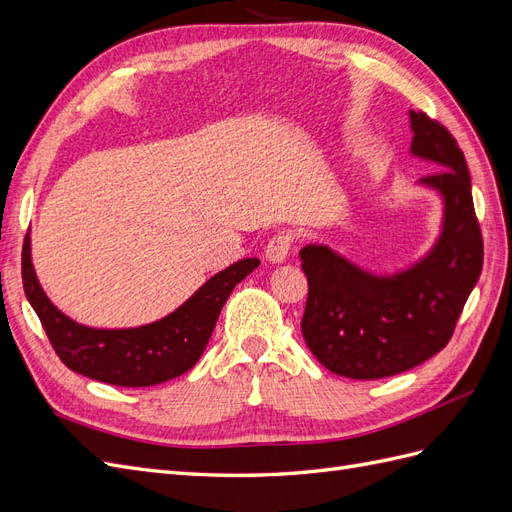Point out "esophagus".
<instances>
[{
    "label": "esophagus",
    "instance_id": "esophagus-1",
    "mask_svg": "<svg viewBox=\"0 0 512 512\" xmlns=\"http://www.w3.org/2000/svg\"><path fill=\"white\" fill-rule=\"evenodd\" d=\"M290 245H292L290 232H277V235L271 237L265 247V258L269 262H273V265H280V262H284L288 258Z\"/></svg>",
    "mask_w": 512,
    "mask_h": 512
}]
</instances>
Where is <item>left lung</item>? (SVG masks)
<instances>
[{"mask_svg": "<svg viewBox=\"0 0 512 512\" xmlns=\"http://www.w3.org/2000/svg\"><path fill=\"white\" fill-rule=\"evenodd\" d=\"M410 126V153L438 168L418 183L444 203L442 232L427 256L404 271L376 275L327 245L299 252L309 286L301 320L305 344L344 378L395 376L438 354L483 271V237L463 151L425 113L410 111Z\"/></svg>", "mask_w": 512, "mask_h": 512, "instance_id": "left-lung-1", "label": "left lung"}]
</instances>
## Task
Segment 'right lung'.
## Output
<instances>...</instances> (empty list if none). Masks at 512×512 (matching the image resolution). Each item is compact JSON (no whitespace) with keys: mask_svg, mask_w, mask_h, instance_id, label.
I'll list each match as a JSON object with an SVG mask.
<instances>
[{"mask_svg":"<svg viewBox=\"0 0 512 512\" xmlns=\"http://www.w3.org/2000/svg\"><path fill=\"white\" fill-rule=\"evenodd\" d=\"M258 265V258L235 262L215 273L173 314L134 329H91L61 314L38 282L29 237L23 243L21 273L25 297L68 369L115 386H153L196 365L232 288Z\"/></svg>","mask_w":512,"mask_h":512,"instance_id":"1","label":"right lung"}]
</instances>
